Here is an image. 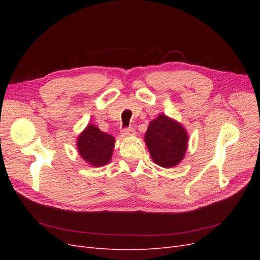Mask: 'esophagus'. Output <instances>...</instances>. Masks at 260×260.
<instances>
[{
    "instance_id": "esophagus-1",
    "label": "esophagus",
    "mask_w": 260,
    "mask_h": 260,
    "mask_svg": "<svg viewBox=\"0 0 260 260\" xmlns=\"http://www.w3.org/2000/svg\"><path fill=\"white\" fill-rule=\"evenodd\" d=\"M121 135L123 137H131V136H135L136 135V130L129 127V128H124L121 130Z\"/></svg>"
}]
</instances>
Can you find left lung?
Returning <instances> with one entry per match:
<instances>
[{"instance_id":"obj_1","label":"left lung","mask_w":260,"mask_h":260,"mask_svg":"<svg viewBox=\"0 0 260 260\" xmlns=\"http://www.w3.org/2000/svg\"><path fill=\"white\" fill-rule=\"evenodd\" d=\"M145 143L152 159L164 168L175 167L186 151L187 133L183 127L165 115H159L148 124Z\"/></svg>"}]
</instances>
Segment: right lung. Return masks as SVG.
<instances>
[{
	"mask_svg": "<svg viewBox=\"0 0 260 260\" xmlns=\"http://www.w3.org/2000/svg\"><path fill=\"white\" fill-rule=\"evenodd\" d=\"M115 139L89 124L77 141L78 152L91 166L100 167L109 162L113 155Z\"/></svg>",
	"mask_w": 260,
	"mask_h": 260,
	"instance_id": "1",
	"label": "right lung"
}]
</instances>
